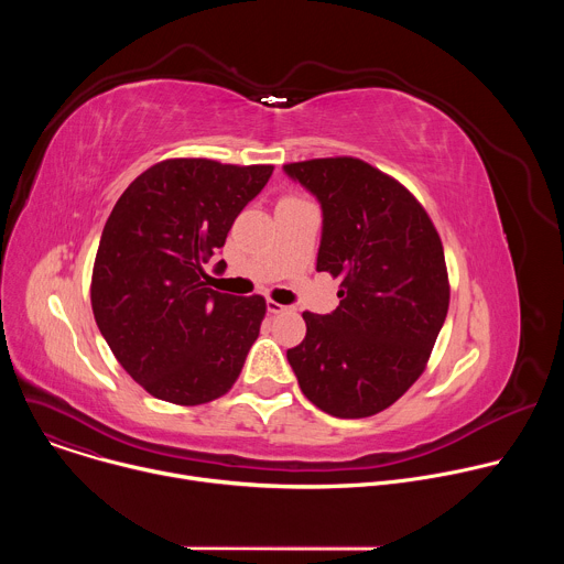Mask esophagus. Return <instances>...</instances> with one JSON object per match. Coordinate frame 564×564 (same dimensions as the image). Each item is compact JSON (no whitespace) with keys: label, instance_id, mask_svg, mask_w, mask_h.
I'll list each match as a JSON object with an SVG mask.
<instances>
[{"label":"esophagus","instance_id":"34e87169","mask_svg":"<svg viewBox=\"0 0 564 564\" xmlns=\"http://www.w3.org/2000/svg\"><path fill=\"white\" fill-rule=\"evenodd\" d=\"M288 310H290V307L283 305V303H276V301H272V299L268 301V312H270V314H281V312H288Z\"/></svg>","mask_w":564,"mask_h":564}]
</instances>
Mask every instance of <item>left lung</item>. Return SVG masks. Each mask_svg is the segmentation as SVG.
<instances>
[{"label":"left lung","mask_w":564,"mask_h":564,"mask_svg":"<svg viewBox=\"0 0 564 564\" xmlns=\"http://www.w3.org/2000/svg\"><path fill=\"white\" fill-rule=\"evenodd\" d=\"M324 209L316 270L341 279L333 314L303 312L288 350L303 394L333 417H370L426 370L451 301L442 238L422 203L352 155L290 163Z\"/></svg>","instance_id":"1"}]
</instances>
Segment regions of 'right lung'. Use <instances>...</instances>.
Listing matches in <instances>:
<instances>
[{"instance_id":"add662e5","label":"right lung","mask_w":564,"mask_h":564,"mask_svg":"<svg viewBox=\"0 0 564 564\" xmlns=\"http://www.w3.org/2000/svg\"><path fill=\"white\" fill-rule=\"evenodd\" d=\"M272 172L170 158L142 172L107 218L91 276L94 316L120 366L155 399L207 404L243 370L265 299L207 288L205 265Z\"/></svg>"}]
</instances>
